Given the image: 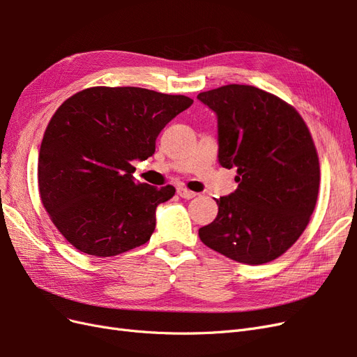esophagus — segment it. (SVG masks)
I'll list each match as a JSON object with an SVG mask.
<instances>
[{
    "label": "esophagus",
    "mask_w": 357,
    "mask_h": 357,
    "mask_svg": "<svg viewBox=\"0 0 357 357\" xmlns=\"http://www.w3.org/2000/svg\"><path fill=\"white\" fill-rule=\"evenodd\" d=\"M177 193H178L181 198H185V199H190V198H195L197 197L195 192H192V190H189L186 188H178Z\"/></svg>",
    "instance_id": "obj_1"
}]
</instances>
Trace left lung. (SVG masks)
Segmentation results:
<instances>
[{
    "instance_id": "obj_1",
    "label": "left lung",
    "mask_w": 357,
    "mask_h": 357,
    "mask_svg": "<svg viewBox=\"0 0 357 357\" xmlns=\"http://www.w3.org/2000/svg\"><path fill=\"white\" fill-rule=\"evenodd\" d=\"M218 114L219 162L238 188L215 199L219 213L201 241L226 257L262 265L286 253L316 208L320 165L304 119L277 95L248 84L201 92Z\"/></svg>"
}]
</instances>
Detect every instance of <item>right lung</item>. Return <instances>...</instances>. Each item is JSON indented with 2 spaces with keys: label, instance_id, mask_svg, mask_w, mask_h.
I'll list each match as a JSON object with an SVG mask.
<instances>
[{
  "label": "right lung",
  "instance_id": "right-lung-1",
  "mask_svg": "<svg viewBox=\"0 0 357 357\" xmlns=\"http://www.w3.org/2000/svg\"><path fill=\"white\" fill-rule=\"evenodd\" d=\"M192 102L134 86H93L59 105L43 135L38 190L71 245L110 257L150 240L156 207L176 189L134 181L131 162L152 156L159 132Z\"/></svg>",
  "mask_w": 357,
  "mask_h": 357
}]
</instances>
